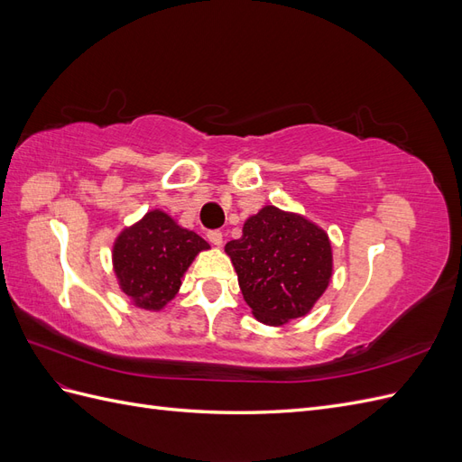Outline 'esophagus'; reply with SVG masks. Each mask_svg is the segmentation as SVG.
<instances>
[{"label": "esophagus", "instance_id": "esophagus-1", "mask_svg": "<svg viewBox=\"0 0 462 462\" xmlns=\"http://www.w3.org/2000/svg\"><path fill=\"white\" fill-rule=\"evenodd\" d=\"M208 241L212 243V245H216V246H221V245H223V233H221L219 229L209 231V233H208Z\"/></svg>", "mask_w": 462, "mask_h": 462}]
</instances>
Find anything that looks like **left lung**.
Segmentation results:
<instances>
[{"mask_svg": "<svg viewBox=\"0 0 462 462\" xmlns=\"http://www.w3.org/2000/svg\"><path fill=\"white\" fill-rule=\"evenodd\" d=\"M226 253L246 304L265 326H283L309 314L333 272L328 233L275 206L250 216L243 236L229 241Z\"/></svg>", "mask_w": 462, "mask_h": 462, "instance_id": "8db88e82", "label": "left lung"}]
</instances>
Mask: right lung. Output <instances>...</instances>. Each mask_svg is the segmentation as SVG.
<instances>
[{"mask_svg":"<svg viewBox=\"0 0 462 462\" xmlns=\"http://www.w3.org/2000/svg\"><path fill=\"white\" fill-rule=\"evenodd\" d=\"M208 248L200 235L177 226L162 209H152L119 233L111 254L125 295L141 309L158 312L177 295L192 260Z\"/></svg>","mask_w":462,"mask_h":462,"instance_id":"add662e5","label":"right lung"}]
</instances>
